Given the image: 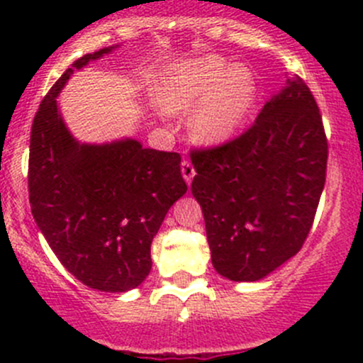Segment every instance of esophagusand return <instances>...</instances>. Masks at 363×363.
<instances>
[{"label": "esophagus", "mask_w": 363, "mask_h": 363, "mask_svg": "<svg viewBox=\"0 0 363 363\" xmlns=\"http://www.w3.org/2000/svg\"><path fill=\"white\" fill-rule=\"evenodd\" d=\"M181 172H182V177H184V181L191 182L193 177H195V168H193V163L189 160H184L181 164Z\"/></svg>", "instance_id": "34e87169"}]
</instances>
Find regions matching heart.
<instances>
[{
	"label": "heart",
	"mask_w": 363,
	"mask_h": 363,
	"mask_svg": "<svg viewBox=\"0 0 363 363\" xmlns=\"http://www.w3.org/2000/svg\"><path fill=\"white\" fill-rule=\"evenodd\" d=\"M161 101L172 113L188 112L191 131L202 144L230 140L251 116L256 82L246 68L221 56H202L170 65L161 80Z\"/></svg>",
	"instance_id": "1"
}]
</instances>
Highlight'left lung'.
<instances>
[{
  "mask_svg": "<svg viewBox=\"0 0 363 363\" xmlns=\"http://www.w3.org/2000/svg\"><path fill=\"white\" fill-rule=\"evenodd\" d=\"M327 158L320 108L298 75L288 77L240 137L193 151L191 193L218 274L252 283L300 251L323 193Z\"/></svg>",
  "mask_w": 363,
  "mask_h": 363,
  "instance_id": "1",
  "label": "left lung"
}]
</instances>
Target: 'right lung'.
<instances>
[{
  "mask_svg": "<svg viewBox=\"0 0 363 363\" xmlns=\"http://www.w3.org/2000/svg\"><path fill=\"white\" fill-rule=\"evenodd\" d=\"M117 45L77 60L50 87L31 126L29 203L60 262L80 283L123 294L144 283L151 242L186 191L177 152L145 149L135 138L80 144L65 124L57 96L69 75Z\"/></svg>",
  "mask_w": 363,
  "mask_h": 363,
  "instance_id": "obj_1",
  "label": "right lung"
}]
</instances>
